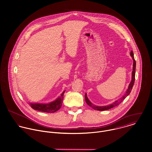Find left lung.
I'll list each match as a JSON object with an SVG mask.
<instances>
[{
  "instance_id": "obj_1",
  "label": "left lung",
  "mask_w": 152,
  "mask_h": 152,
  "mask_svg": "<svg viewBox=\"0 0 152 152\" xmlns=\"http://www.w3.org/2000/svg\"><path fill=\"white\" fill-rule=\"evenodd\" d=\"M130 55L132 57V58L133 59V68H132V79H131V81L130 82L129 84V87L128 89L127 90L126 93L124 94V95H123L121 98H120L118 100L116 101L115 102H114L113 104H110V105H106V106H96L93 104L90 100L88 99V98H87V94L86 93L85 94V100L86 103L87 104V105H89L90 106H91L93 109L96 110H100V111H103V110H108L109 109H111L116 106L119 105L121 102H123V101L129 95V93H131L132 87L134 86V82H135V69H136V61L134 59V54L132 51H131Z\"/></svg>"
}]
</instances>
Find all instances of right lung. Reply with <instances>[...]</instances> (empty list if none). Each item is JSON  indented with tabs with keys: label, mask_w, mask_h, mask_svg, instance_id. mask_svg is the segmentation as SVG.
<instances>
[{
	"label": "right lung",
	"mask_w": 152,
	"mask_h": 152,
	"mask_svg": "<svg viewBox=\"0 0 152 152\" xmlns=\"http://www.w3.org/2000/svg\"><path fill=\"white\" fill-rule=\"evenodd\" d=\"M65 91H63L60 96L57 98L55 101L51 102L48 104H39V103H29V105L32 109L36 110L46 112V113H54L59 110L62 104L64 99V94Z\"/></svg>",
	"instance_id": "right-lung-1"
}]
</instances>
